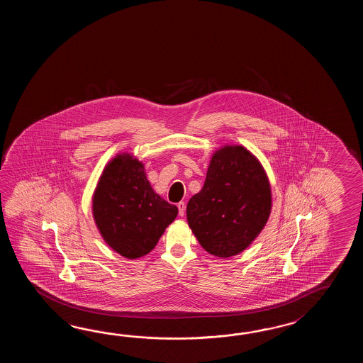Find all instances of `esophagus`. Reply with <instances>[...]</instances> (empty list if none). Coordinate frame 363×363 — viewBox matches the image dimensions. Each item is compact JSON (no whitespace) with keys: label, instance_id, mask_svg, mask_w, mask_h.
Listing matches in <instances>:
<instances>
[{"label":"esophagus","instance_id":"34e87169","mask_svg":"<svg viewBox=\"0 0 363 363\" xmlns=\"http://www.w3.org/2000/svg\"><path fill=\"white\" fill-rule=\"evenodd\" d=\"M178 208H179V216H184L185 214V202H179L178 203Z\"/></svg>","mask_w":363,"mask_h":363}]
</instances>
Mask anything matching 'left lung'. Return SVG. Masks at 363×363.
I'll return each instance as SVG.
<instances>
[{
  "mask_svg": "<svg viewBox=\"0 0 363 363\" xmlns=\"http://www.w3.org/2000/svg\"><path fill=\"white\" fill-rule=\"evenodd\" d=\"M272 208L262 163L242 145L216 149L203 186L186 205V220L201 247L228 258L245 250L262 232Z\"/></svg>",
  "mask_w": 363,
  "mask_h": 363,
  "instance_id": "left-lung-1",
  "label": "left lung"
}]
</instances>
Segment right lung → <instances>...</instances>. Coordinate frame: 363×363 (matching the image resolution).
Wrapping results in <instances>:
<instances>
[{"label":"right lung","instance_id":"add662e5","mask_svg":"<svg viewBox=\"0 0 363 363\" xmlns=\"http://www.w3.org/2000/svg\"><path fill=\"white\" fill-rule=\"evenodd\" d=\"M92 214L108 247L136 259L155 249L178 216V208L153 191L144 163L124 152L102 171L93 192Z\"/></svg>","mask_w":363,"mask_h":363}]
</instances>
